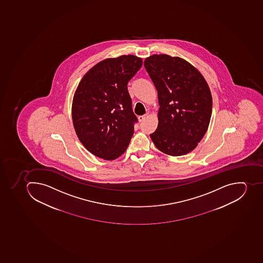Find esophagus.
<instances>
[{"label": "esophagus", "mask_w": 263, "mask_h": 263, "mask_svg": "<svg viewBox=\"0 0 263 263\" xmlns=\"http://www.w3.org/2000/svg\"><path fill=\"white\" fill-rule=\"evenodd\" d=\"M146 117H147V116H146L145 115H139V117H138V119H139V122H142V121H143V120H145Z\"/></svg>", "instance_id": "34e87169"}]
</instances>
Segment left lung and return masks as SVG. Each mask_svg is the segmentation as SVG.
<instances>
[{
  "instance_id": "8db88e82",
  "label": "left lung",
  "mask_w": 263,
  "mask_h": 263,
  "mask_svg": "<svg viewBox=\"0 0 263 263\" xmlns=\"http://www.w3.org/2000/svg\"><path fill=\"white\" fill-rule=\"evenodd\" d=\"M144 67L158 91L159 124L150 135L161 152L189 154L198 146L210 123L213 99L208 83L193 65L180 57L153 54Z\"/></svg>"
}]
</instances>
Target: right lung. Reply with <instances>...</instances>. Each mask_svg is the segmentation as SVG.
Here are the masks:
<instances>
[{"instance_id":"1","label":"right lung","mask_w":263,"mask_h":263,"mask_svg":"<svg viewBox=\"0 0 263 263\" xmlns=\"http://www.w3.org/2000/svg\"><path fill=\"white\" fill-rule=\"evenodd\" d=\"M141 58L128 54L100 61L84 76L72 103V120L89 152L114 160L125 152L137 123L128 81L141 68Z\"/></svg>"}]
</instances>
